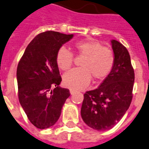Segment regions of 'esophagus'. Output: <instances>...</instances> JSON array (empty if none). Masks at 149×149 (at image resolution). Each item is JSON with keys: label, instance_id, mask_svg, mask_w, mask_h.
Masks as SVG:
<instances>
[{"label": "esophagus", "instance_id": "esophagus-1", "mask_svg": "<svg viewBox=\"0 0 149 149\" xmlns=\"http://www.w3.org/2000/svg\"><path fill=\"white\" fill-rule=\"evenodd\" d=\"M75 93V90L74 89H72V88H70V93H71V95L72 94H74V93Z\"/></svg>", "mask_w": 149, "mask_h": 149}]
</instances>
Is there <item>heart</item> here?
Instances as JSON below:
<instances>
[{"instance_id": "heart-1", "label": "heart", "mask_w": 149, "mask_h": 149, "mask_svg": "<svg viewBox=\"0 0 149 149\" xmlns=\"http://www.w3.org/2000/svg\"><path fill=\"white\" fill-rule=\"evenodd\" d=\"M75 52L84 59L81 68L74 69L64 75V83L71 88H83L94 80H102L111 71L114 64V54L110 48L102 46L93 40H81L74 44ZM57 66L63 71H68L73 65L74 54L65 47H61L56 54Z\"/></svg>"}]
</instances>
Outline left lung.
<instances>
[{"label": "left lung", "instance_id": "left-lung-1", "mask_svg": "<svg viewBox=\"0 0 149 149\" xmlns=\"http://www.w3.org/2000/svg\"><path fill=\"white\" fill-rule=\"evenodd\" d=\"M111 42L113 67L97 88L84 94L81 109L84 122L97 131L113 127L128 109L133 97L134 71L128 50L116 40Z\"/></svg>", "mask_w": 149, "mask_h": 149}]
</instances>
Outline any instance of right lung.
<instances>
[{"label":"right lung","mask_w":149,"mask_h":149,"mask_svg":"<svg viewBox=\"0 0 149 149\" xmlns=\"http://www.w3.org/2000/svg\"><path fill=\"white\" fill-rule=\"evenodd\" d=\"M73 34L47 31L40 33L26 47L17 68L18 100L28 119L39 129L48 128L59 119L70 96L62 81L56 54Z\"/></svg>","instance_id":"obj_1"}]
</instances>
